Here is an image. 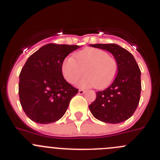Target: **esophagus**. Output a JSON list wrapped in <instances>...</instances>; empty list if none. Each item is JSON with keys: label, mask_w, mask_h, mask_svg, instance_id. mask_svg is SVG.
Listing matches in <instances>:
<instances>
[{"label": "esophagus", "mask_w": 160, "mask_h": 160, "mask_svg": "<svg viewBox=\"0 0 160 160\" xmlns=\"http://www.w3.org/2000/svg\"><path fill=\"white\" fill-rule=\"evenodd\" d=\"M85 92H86V91H85L84 90H79V91H78L79 94H83Z\"/></svg>", "instance_id": "34e87169"}]
</instances>
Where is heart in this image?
Masks as SVG:
<instances>
[{
    "instance_id": "1",
    "label": "heart",
    "mask_w": 160,
    "mask_h": 160,
    "mask_svg": "<svg viewBox=\"0 0 160 160\" xmlns=\"http://www.w3.org/2000/svg\"><path fill=\"white\" fill-rule=\"evenodd\" d=\"M118 71V63L114 57L98 48H88L68 58L62 64V73L66 81L74 83L83 77L77 85L82 88L94 86L103 89L111 84Z\"/></svg>"
}]
</instances>
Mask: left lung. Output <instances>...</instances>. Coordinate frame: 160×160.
Instances as JSON below:
<instances>
[{
	"instance_id": "obj_1",
	"label": "left lung",
	"mask_w": 160,
	"mask_h": 160,
	"mask_svg": "<svg viewBox=\"0 0 160 160\" xmlns=\"http://www.w3.org/2000/svg\"><path fill=\"white\" fill-rule=\"evenodd\" d=\"M108 51L118 63L117 75L106 89L96 92V99L89 105L93 116L100 121L119 123L129 119L140 101L141 70L135 58L126 49L116 44H90Z\"/></svg>"
}]
</instances>
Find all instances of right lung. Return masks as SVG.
Returning <instances> with one entry per match:
<instances>
[{
    "label": "right lung",
    "mask_w": 160,
    "mask_h": 160,
    "mask_svg": "<svg viewBox=\"0 0 160 160\" xmlns=\"http://www.w3.org/2000/svg\"><path fill=\"white\" fill-rule=\"evenodd\" d=\"M80 46L48 44L29 57L19 74L18 94L26 116L47 124L61 119L78 90L62 73V64Z\"/></svg>",
    "instance_id": "right-lung-1"
}]
</instances>
